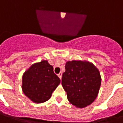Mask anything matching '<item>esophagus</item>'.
Returning a JSON list of instances; mask_svg holds the SVG:
<instances>
[{
    "label": "esophagus",
    "mask_w": 123,
    "mask_h": 123,
    "mask_svg": "<svg viewBox=\"0 0 123 123\" xmlns=\"http://www.w3.org/2000/svg\"><path fill=\"white\" fill-rule=\"evenodd\" d=\"M62 73H60L58 74V77H59V79H61V80L62 79Z\"/></svg>",
    "instance_id": "1"
}]
</instances>
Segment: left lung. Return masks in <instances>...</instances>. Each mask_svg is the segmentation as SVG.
Returning a JSON list of instances; mask_svg holds the SVG:
<instances>
[{
    "label": "left lung",
    "mask_w": 123,
    "mask_h": 123,
    "mask_svg": "<svg viewBox=\"0 0 123 123\" xmlns=\"http://www.w3.org/2000/svg\"><path fill=\"white\" fill-rule=\"evenodd\" d=\"M62 77V86L68 101L77 108L89 106L97 98L101 86L99 69L87 61H67Z\"/></svg>",
    "instance_id": "1"
}]
</instances>
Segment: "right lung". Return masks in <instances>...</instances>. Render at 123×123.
<instances>
[{
    "label": "right lung",
    "instance_id": "obj_1",
    "mask_svg": "<svg viewBox=\"0 0 123 123\" xmlns=\"http://www.w3.org/2000/svg\"><path fill=\"white\" fill-rule=\"evenodd\" d=\"M61 83L48 61L32 64L22 75V89L24 94L35 103H44Z\"/></svg>",
    "mask_w": 123,
    "mask_h": 123
}]
</instances>
